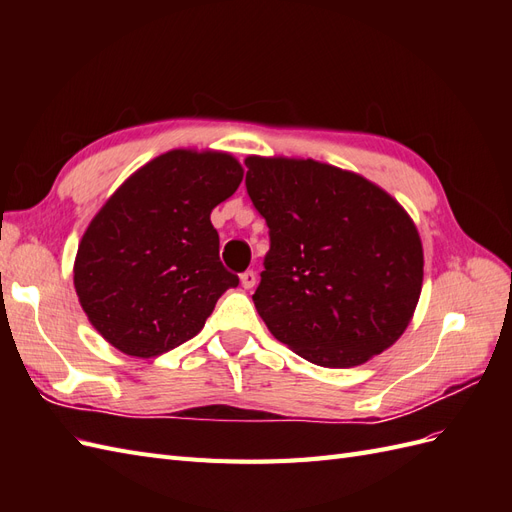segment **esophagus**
Returning a JSON list of instances; mask_svg holds the SVG:
<instances>
[{
	"mask_svg": "<svg viewBox=\"0 0 512 512\" xmlns=\"http://www.w3.org/2000/svg\"><path fill=\"white\" fill-rule=\"evenodd\" d=\"M256 282H258L256 271H245V273H241V286H243L245 290H252V288L256 286Z\"/></svg>",
	"mask_w": 512,
	"mask_h": 512,
	"instance_id": "34e87169",
	"label": "esophagus"
}]
</instances>
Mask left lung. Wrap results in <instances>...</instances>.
<instances>
[{
  "mask_svg": "<svg viewBox=\"0 0 512 512\" xmlns=\"http://www.w3.org/2000/svg\"><path fill=\"white\" fill-rule=\"evenodd\" d=\"M245 166L271 237L252 299L273 337L335 369L391 348L423 288V243L408 211L324 162L247 156Z\"/></svg>",
  "mask_w": 512,
  "mask_h": 512,
  "instance_id": "obj_1",
  "label": "left lung"
}]
</instances>
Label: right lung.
I'll return each mask as SVG.
<instances>
[{
  "instance_id": "obj_1",
  "label": "right lung",
  "mask_w": 512,
  "mask_h": 512,
  "mask_svg": "<svg viewBox=\"0 0 512 512\" xmlns=\"http://www.w3.org/2000/svg\"><path fill=\"white\" fill-rule=\"evenodd\" d=\"M243 168L224 151L173 149L123 181L89 222L74 258L79 303L108 344L149 359L188 342L228 288L211 211Z\"/></svg>"
}]
</instances>
